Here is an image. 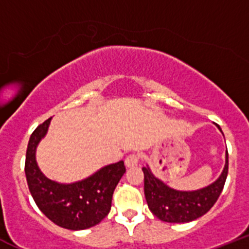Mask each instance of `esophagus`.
Listing matches in <instances>:
<instances>
[{"mask_svg": "<svg viewBox=\"0 0 249 249\" xmlns=\"http://www.w3.org/2000/svg\"><path fill=\"white\" fill-rule=\"evenodd\" d=\"M140 157L137 154H129V156L125 158V165L126 168H132V166H136L139 164Z\"/></svg>", "mask_w": 249, "mask_h": 249, "instance_id": "1", "label": "esophagus"}]
</instances>
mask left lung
<instances>
[{
	"instance_id": "8db88e82",
	"label": "left lung",
	"mask_w": 249,
	"mask_h": 249,
	"mask_svg": "<svg viewBox=\"0 0 249 249\" xmlns=\"http://www.w3.org/2000/svg\"><path fill=\"white\" fill-rule=\"evenodd\" d=\"M216 126L221 131L218 124ZM225 158V166L218 180L196 191H178L171 189L156 178L148 166H143L144 197L149 211L166 223H189L204 215L218 201L225 185L229 170L228 149Z\"/></svg>"
}]
</instances>
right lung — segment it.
Here are the masks:
<instances>
[{
    "label": "right lung",
    "instance_id": "1",
    "mask_svg": "<svg viewBox=\"0 0 249 249\" xmlns=\"http://www.w3.org/2000/svg\"><path fill=\"white\" fill-rule=\"evenodd\" d=\"M51 118L31 134L25 157V176L36 206L51 221L68 230L92 228L108 215L112 197L125 173L124 161L103 166L84 180L59 183L41 173L36 163V147L47 134Z\"/></svg>",
    "mask_w": 249,
    "mask_h": 249
}]
</instances>
